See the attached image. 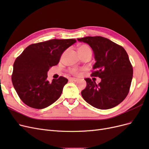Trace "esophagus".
Listing matches in <instances>:
<instances>
[{
  "instance_id": "34e87169",
  "label": "esophagus",
  "mask_w": 149,
  "mask_h": 149,
  "mask_svg": "<svg viewBox=\"0 0 149 149\" xmlns=\"http://www.w3.org/2000/svg\"><path fill=\"white\" fill-rule=\"evenodd\" d=\"M70 81H74V82H77L78 81V79L74 78H70Z\"/></svg>"
}]
</instances>
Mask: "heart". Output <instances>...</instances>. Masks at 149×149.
<instances>
[{
    "label": "heart",
    "mask_w": 149,
    "mask_h": 149,
    "mask_svg": "<svg viewBox=\"0 0 149 149\" xmlns=\"http://www.w3.org/2000/svg\"><path fill=\"white\" fill-rule=\"evenodd\" d=\"M78 52L80 55H84V54L86 53H91V48H90L87 45H81L78 47ZM70 73L73 74V75H79L80 73V70L78 68H72L70 70Z\"/></svg>",
    "instance_id": "1"
}]
</instances>
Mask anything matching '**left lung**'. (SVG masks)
<instances>
[{"label":"left lung","mask_w":149,"mask_h":149,"mask_svg":"<svg viewBox=\"0 0 149 149\" xmlns=\"http://www.w3.org/2000/svg\"><path fill=\"white\" fill-rule=\"evenodd\" d=\"M93 49L96 61L91 74L101 81L96 84L86 78V88L81 91L84 100L100 109H108L123 102L131 84L133 68L124 48L106 38L96 36L78 38Z\"/></svg>","instance_id":"left-lung-1"}]
</instances>
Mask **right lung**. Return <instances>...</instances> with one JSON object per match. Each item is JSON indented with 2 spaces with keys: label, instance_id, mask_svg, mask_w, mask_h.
I'll use <instances>...</instances> for the list:
<instances>
[{
  "label": "right lung",
  "instance_id": "1",
  "mask_svg": "<svg viewBox=\"0 0 149 149\" xmlns=\"http://www.w3.org/2000/svg\"><path fill=\"white\" fill-rule=\"evenodd\" d=\"M76 42L75 39H53L33 43L16 58L12 81L18 96L26 105L42 109L60 97L68 80L60 76L49 82L47 72L58 63L62 53Z\"/></svg>",
  "mask_w": 149,
  "mask_h": 149
}]
</instances>
